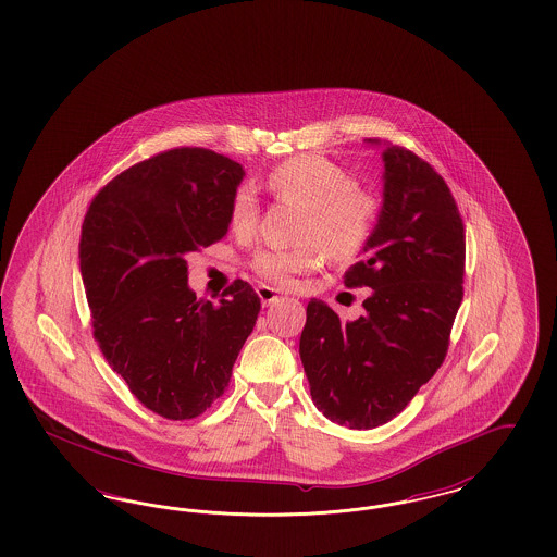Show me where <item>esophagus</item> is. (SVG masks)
<instances>
[{
  "instance_id": "1",
  "label": "esophagus",
  "mask_w": 557,
  "mask_h": 557,
  "mask_svg": "<svg viewBox=\"0 0 557 557\" xmlns=\"http://www.w3.org/2000/svg\"><path fill=\"white\" fill-rule=\"evenodd\" d=\"M257 294H259V298H261V305H263V307L275 305L277 300H282V298H284V296L280 294V289L269 288V286H259V288H257Z\"/></svg>"
}]
</instances>
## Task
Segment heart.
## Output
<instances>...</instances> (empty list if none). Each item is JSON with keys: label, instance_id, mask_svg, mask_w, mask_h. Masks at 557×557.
Masks as SVG:
<instances>
[{"label": "heart", "instance_id": "1", "mask_svg": "<svg viewBox=\"0 0 557 557\" xmlns=\"http://www.w3.org/2000/svg\"><path fill=\"white\" fill-rule=\"evenodd\" d=\"M269 193L307 209L302 236L317 243L330 257L346 259L357 255L373 234L377 220V199L357 186L348 170L321 156H296L275 165L265 180ZM259 223L257 197L243 188L230 205V227L248 236ZM317 246L296 250H263L255 257L252 269L275 286H289L296 275L317 268Z\"/></svg>", "mask_w": 557, "mask_h": 557}]
</instances>
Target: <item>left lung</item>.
I'll use <instances>...</instances> for the list:
<instances>
[{"label": "left lung", "mask_w": 557, "mask_h": 557, "mask_svg": "<svg viewBox=\"0 0 557 557\" xmlns=\"http://www.w3.org/2000/svg\"><path fill=\"white\" fill-rule=\"evenodd\" d=\"M383 168L377 223L344 273L348 288H371L364 314L342 323L312 298L300 335L314 406L350 429L392 421L435 375L465 294V223L445 180L396 145Z\"/></svg>", "instance_id": "obj_1"}]
</instances>
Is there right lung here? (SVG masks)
Instances as JSON below:
<instances>
[{"instance_id": "obj_1", "label": "right lung", "mask_w": 557, "mask_h": 557, "mask_svg": "<svg viewBox=\"0 0 557 557\" xmlns=\"http://www.w3.org/2000/svg\"><path fill=\"white\" fill-rule=\"evenodd\" d=\"M240 163L180 147L103 186L81 232L92 335L136 400L170 421L218 400L257 323L261 300L236 280L218 305L188 288L186 255L222 240Z\"/></svg>"}]
</instances>
